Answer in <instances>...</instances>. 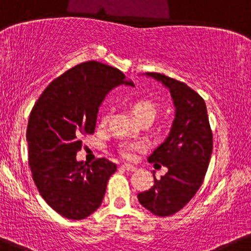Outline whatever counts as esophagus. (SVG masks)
Masks as SVG:
<instances>
[{"label": "esophagus", "instance_id": "obj_1", "mask_svg": "<svg viewBox=\"0 0 251 251\" xmlns=\"http://www.w3.org/2000/svg\"><path fill=\"white\" fill-rule=\"evenodd\" d=\"M121 168H123L124 170H127V172H136V170H137L136 167L130 166V164H123Z\"/></svg>", "mask_w": 251, "mask_h": 251}]
</instances>
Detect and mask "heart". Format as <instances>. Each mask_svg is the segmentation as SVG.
Wrapping results in <instances>:
<instances>
[{
  "label": "heart",
  "mask_w": 251,
  "mask_h": 251,
  "mask_svg": "<svg viewBox=\"0 0 251 251\" xmlns=\"http://www.w3.org/2000/svg\"><path fill=\"white\" fill-rule=\"evenodd\" d=\"M132 113L138 120L145 119V118L155 119L157 108L151 101L139 100L132 106ZM104 121H107V117L103 118V123ZM145 148H147V145H145L144 142H127L120 145V153L125 158L132 159L136 156V152L145 150Z\"/></svg>",
  "instance_id": "1"
}]
</instances>
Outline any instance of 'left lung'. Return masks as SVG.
I'll use <instances>...</instances> for the list:
<instances>
[{"label":"left lung","instance_id":"1","mask_svg":"<svg viewBox=\"0 0 251 251\" xmlns=\"http://www.w3.org/2000/svg\"><path fill=\"white\" fill-rule=\"evenodd\" d=\"M143 75L163 84L175 107L169 134L148 158L167 167L168 173L159 180L153 174V186L138 194L143 207L167 217L183 208L201 186L213 148L212 131L205 101L192 88L162 74Z\"/></svg>","mask_w":251,"mask_h":251}]
</instances>
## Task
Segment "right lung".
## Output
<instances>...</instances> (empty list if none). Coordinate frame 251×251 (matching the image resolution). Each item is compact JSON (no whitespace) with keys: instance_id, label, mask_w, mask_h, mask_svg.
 <instances>
[{"instance_id":"right-lung-1","label":"right lung","mask_w":251,"mask_h":251,"mask_svg":"<svg viewBox=\"0 0 251 251\" xmlns=\"http://www.w3.org/2000/svg\"><path fill=\"white\" fill-rule=\"evenodd\" d=\"M121 84L134 85L118 69L90 60L51 82L33 107L26 133L33 180L50 207L65 218L94 213L117 170L108 159L87 164L76 153L81 137L94 133L106 95Z\"/></svg>"}]
</instances>
